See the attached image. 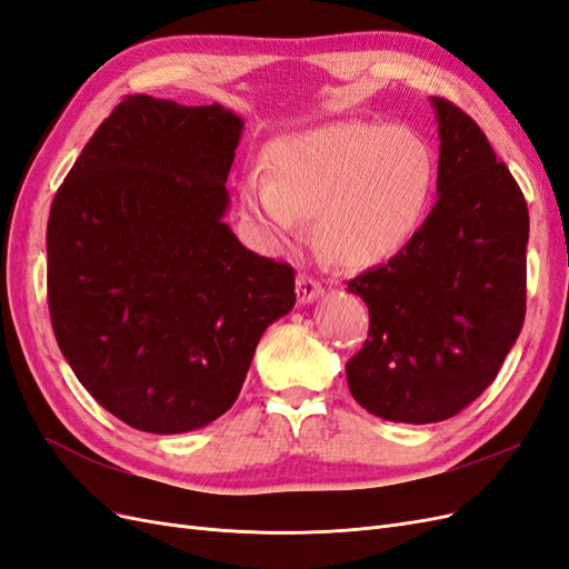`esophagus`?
<instances>
[{"mask_svg": "<svg viewBox=\"0 0 569 569\" xmlns=\"http://www.w3.org/2000/svg\"><path fill=\"white\" fill-rule=\"evenodd\" d=\"M320 295H322V287L313 278H308V274H303V272L297 274V299H299V303H311Z\"/></svg>", "mask_w": 569, "mask_h": 569, "instance_id": "esophagus-1", "label": "esophagus"}]
</instances>
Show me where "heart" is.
I'll return each instance as SVG.
<instances>
[{"instance_id":"heart-1","label":"heart","mask_w":569,"mask_h":569,"mask_svg":"<svg viewBox=\"0 0 569 569\" xmlns=\"http://www.w3.org/2000/svg\"><path fill=\"white\" fill-rule=\"evenodd\" d=\"M437 159L406 126L337 123L282 137L266 153V178L239 189L242 211L272 242L313 220L322 256L349 268L382 263L422 226Z\"/></svg>"}]
</instances>
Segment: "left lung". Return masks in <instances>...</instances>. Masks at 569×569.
Segmentation results:
<instances>
[{"mask_svg": "<svg viewBox=\"0 0 569 569\" xmlns=\"http://www.w3.org/2000/svg\"><path fill=\"white\" fill-rule=\"evenodd\" d=\"M439 199L385 266L349 282L370 311L349 363L353 399L391 422L453 418L501 370L527 306L529 211L475 120L432 97Z\"/></svg>", "mask_w": 569, "mask_h": 569, "instance_id": "8db88e82", "label": "left lung"}]
</instances>
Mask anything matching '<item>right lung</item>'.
<instances>
[{"label": "right lung", "mask_w": 569, "mask_h": 569, "mask_svg": "<svg viewBox=\"0 0 569 569\" xmlns=\"http://www.w3.org/2000/svg\"><path fill=\"white\" fill-rule=\"evenodd\" d=\"M244 120L126 97L84 144L47 222L59 349L111 416L151 435L230 410L258 339L297 303L295 268L222 220Z\"/></svg>", "instance_id": "obj_1"}]
</instances>
